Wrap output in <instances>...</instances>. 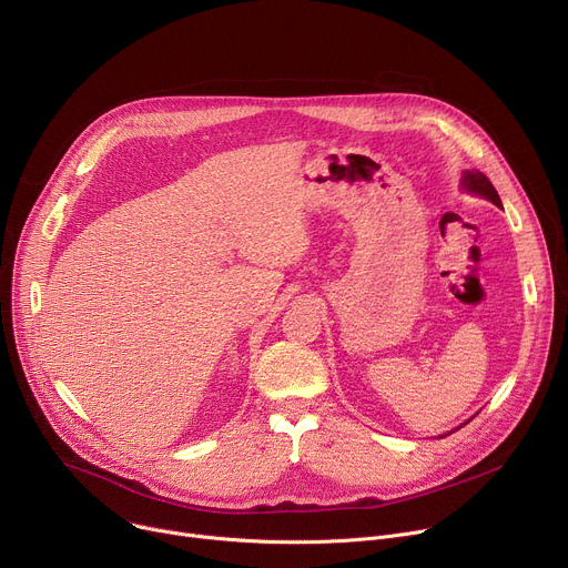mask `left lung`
<instances>
[{
    "label": "left lung",
    "instance_id": "obj_1",
    "mask_svg": "<svg viewBox=\"0 0 568 568\" xmlns=\"http://www.w3.org/2000/svg\"><path fill=\"white\" fill-rule=\"evenodd\" d=\"M462 187H464V190H469V192H474V194H480V196L489 199V201H491V203H496V205H500V196H498L496 187H494V185H491V181H489L483 172H478V170L464 172V176H462Z\"/></svg>",
    "mask_w": 568,
    "mask_h": 568
}]
</instances>
